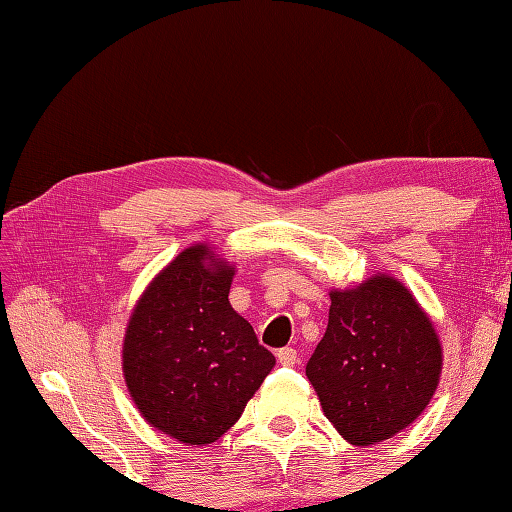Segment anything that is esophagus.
Instances as JSON below:
<instances>
[{"mask_svg": "<svg viewBox=\"0 0 512 512\" xmlns=\"http://www.w3.org/2000/svg\"><path fill=\"white\" fill-rule=\"evenodd\" d=\"M277 361L284 367H292V365H297L299 354L295 347H281V350L277 352Z\"/></svg>", "mask_w": 512, "mask_h": 512, "instance_id": "obj_1", "label": "esophagus"}]
</instances>
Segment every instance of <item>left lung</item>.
<instances>
[{
	"label": "left lung",
	"mask_w": 512,
	"mask_h": 512,
	"mask_svg": "<svg viewBox=\"0 0 512 512\" xmlns=\"http://www.w3.org/2000/svg\"><path fill=\"white\" fill-rule=\"evenodd\" d=\"M328 330L306 365L325 416L356 444L383 442L429 405L442 347L427 314L394 277L330 292Z\"/></svg>",
	"instance_id": "8db88e82"
}]
</instances>
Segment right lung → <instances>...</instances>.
Segmentation results:
<instances>
[{
  "label": "right lung",
  "instance_id": "right-lung-1",
  "mask_svg": "<svg viewBox=\"0 0 512 512\" xmlns=\"http://www.w3.org/2000/svg\"><path fill=\"white\" fill-rule=\"evenodd\" d=\"M235 270L195 244L151 281L123 345L127 389L145 420L184 444L233 427L275 356L228 303Z\"/></svg>",
  "mask_w": 512,
  "mask_h": 512
}]
</instances>
